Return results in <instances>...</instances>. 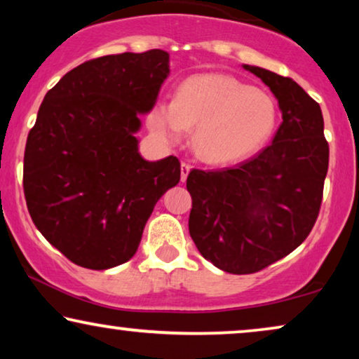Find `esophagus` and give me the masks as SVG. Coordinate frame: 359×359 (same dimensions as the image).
<instances>
[{
	"label": "esophagus",
	"instance_id": "obj_1",
	"mask_svg": "<svg viewBox=\"0 0 359 359\" xmlns=\"http://www.w3.org/2000/svg\"><path fill=\"white\" fill-rule=\"evenodd\" d=\"M189 171H191V165L183 161V163H181V181H183V183L186 181V178H188Z\"/></svg>",
	"mask_w": 359,
	"mask_h": 359
}]
</instances>
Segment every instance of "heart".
I'll list each match as a JSON object with an SVG mask.
<instances>
[{
    "instance_id": "obj_1",
    "label": "heart",
    "mask_w": 359,
    "mask_h": 359,
    "mask_svg": "<svg viewBox=\"0 0 359 359\" xmlns=\"http://www.w3.org/2000/svg\"><path fill=\"white\" fill-rule=\"evenodd\" d=\"M150 124L170 142L196 127L194 149L209 163H230L258 151L278 124L276 101L238 78L205 73L186 78L175 101L156 104Z\"/></svg>"
}]
</instances>
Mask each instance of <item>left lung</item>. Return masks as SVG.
<instances>
[{
  "mask_svg": "<svg viewBox=\"0 0 359 359\" xmlns=\"http://www.w3.org/2000/svg\"><path fill=\"white\" fill-rule=\"evenodd\" d=\"M278 100L283 122L273 144L233 168L193 170L189 235L203 257L250 274L294 252L316 224L328 170L323 117L292 78L243 65Z\"/></svg>",
  "mask_w": 359,
  "mask_h": 359,
  "instance_id": "1",
  "label": "left lung"
}]
</instances>
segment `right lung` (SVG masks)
<instances>
[{
	"label": "right lung",
	"instance_id": "1",
	"mask_svg": "<svg viewBox=\"0 0 359 359\" xmlns=\"http://www.w3.org/2000/svg\"><path fill=\"white\" fill-rule=\"evenodd\" d=\"M168 75L160 48L100 57L68 72L39 107L24 196L39 232L78 266L129 262L156 201L180 183V160H145L135 137Z\"/></svg>",
	"mask_w": 359,
	"mask_h": 359
}]
</instances>
